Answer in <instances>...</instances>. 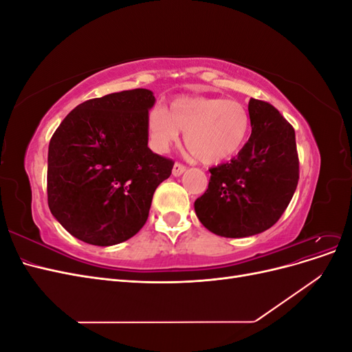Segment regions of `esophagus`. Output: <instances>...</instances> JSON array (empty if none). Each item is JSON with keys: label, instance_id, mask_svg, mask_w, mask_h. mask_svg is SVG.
<instances>
[{"label": "esophagus", "instance_id": "esophagus-1", "mask_svg": "<svg viewBox=\"0 0 352 352\" xmlns=\"http://www.w3.org/2000/svg\"><path fill=\"white\" fill-rule=\"evenodd\" d=\"M186 170V166L182 163H175L173 166V176H180Z\"/></svg>", "mask_w": 352, "mask_h": 352}]
</instances>
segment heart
I'll return each instance as SVG.
<instances>
[{"label":"heart","instance_id":"b5f03b06","mask_svg":"<svg viewBox=\"0 0 352 352\" xmlns=\"http://www.w3.org/2000/svg\"><path fill=\"white\" fill-rule=\"evenodd\" d=\"M250 114L238 101L182 97L168 111L155 105L146 116L150 144L164 153L185 131V145L202 163H217L238 153L250 132Z\"/></svg>","mask_w":352,"mask_h":352}]
</instances>
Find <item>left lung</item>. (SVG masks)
I'll return each mask as SVG.
<instances>
[{
    "label": "left lung",
    "mask_w": 352,
    "mask_h": 352,
    "mask_svg": "<svg viewBox=\"0 0 352 352\" xmlns=\"http://www.w3.org/2000/svg\"><path fill=\"white\" fill-rule=\"evenodd\" d=\"M252 132L230 163L210 168L195 201L199 221L225 238H245L272 228L294 197L300 179L295 131L272 104L251 98Z\"/></svg>",
    "instance_id": "obj_1"
}]
</instances>
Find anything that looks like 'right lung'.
<instances>
[{"mask_svg": "<svg viewBox=\"0 0 352 352\" xmlns=\"http://www.w3.org/2000/svg\"><path fill=\"white\" fill-rule=\"evenodd\" d=\"M151 91L131 89L73 109L48 146V207L91 245L124 242L142 229L157 186L175 162L148 148Z\"/></svg>", "mask_w": 352, "mask_h": 352, "instance_id": "1", "label": "right lung"}]
</instances>
